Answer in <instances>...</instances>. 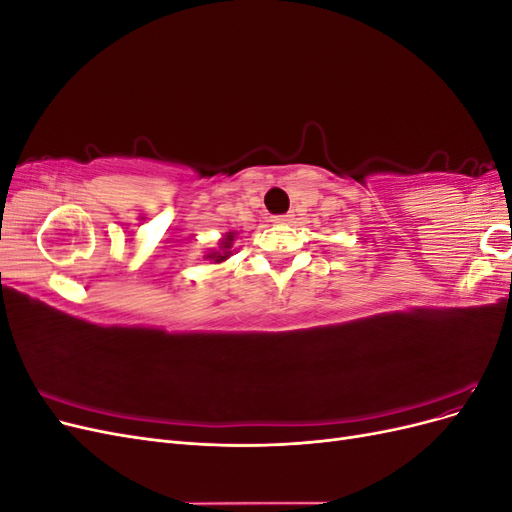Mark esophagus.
Returning a JSON list of instances; mask_svg holds the SVG:
<instances>
[{"label":"esophagus","instance_id":"esophagus-1","mask_svg":"<svg viewBox=\"0 0 512 512\" xmlns=\"http://www.w3.org/2000/svg\"><path fill=\"white\" fill-rule=\"evenodd\" d=\"M294 220L292 213H284V215H275V218L271 220L273 224H290Z\"/></svg>","mask_w":512,"mask_h":512}]
</instances>
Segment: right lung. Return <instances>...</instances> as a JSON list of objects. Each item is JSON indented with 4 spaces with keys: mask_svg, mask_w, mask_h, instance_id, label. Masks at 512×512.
I'll list each match as a JSON object with an SVG mask.
<instances>
[{
    "mask_svg": "<svg viewBox=\"0 0 512 512\" xmlns=\"http://www.w3.org/2000/svg\"><path fill=\"white\" fill-rule=\"evenodd\" d=\"M239 232L237 230H230V232H224L222 239L218 241V247H211V250H207L205 254V260H209L211 265H222V262H226L232 254H235V239H237Z\"/></svg>",
    "mask_w": 512,
    "mask_h": 512,
    "instance_id": "add662e5",
    "label": "right lung"
}]
</instances>
